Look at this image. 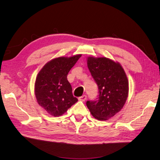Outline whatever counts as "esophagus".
Instances as JSON below:
<instances>
[{
  "instance_id": "obj_1",
  "label": "esophagus",
  "mask_w": 160,
  "mask_h": 160,
  "mask_svg": "<svg viewBox=\"0 0 160 160\" xmlns=\"http://www.w3.org/2000/svg\"><path fill=\"white\" fill-rule=\"evenodd\" d=\"M86 98H87V96L86 95H83V96L79 97L78 98V100L80 101H82V102H84L86 100Z\"/></svg>"
}]
</instances>
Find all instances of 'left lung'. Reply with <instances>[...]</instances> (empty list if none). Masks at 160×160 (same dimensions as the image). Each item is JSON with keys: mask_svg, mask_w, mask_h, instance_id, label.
<instances>
[{"mask_svg": "<svg viewBox=\"0 0 160 160\" xmlns=\"http://www.w3.org/2000/svg\"><path fill=\"white\" fill-rule=\"evenodd\" d=\"M90 73L98 87V98L86 106L96 119L104 121L119 112L128 96L129 83L120 63L106 57L87 58Z\"/></svg>", "mask_w": 160, "mask_h": 160, "instance_id": "8db88e82", "label": "left lung"}]
</instances>
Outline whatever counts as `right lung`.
<instances>
[{"label": "right lung", "instance_id": "obj_1", "mask_svg": "<svg viewBox=\"0 0 160 160\" xmlns=\"http://www.w3.org/2000/svg\"><path fill=\"white\" fill-rule=\"evenodd\" d=\"M81 56L56 58L38 72L34 84L35 96L38 104L50 115L60 116L78 102L72 95L67 75Z\"/></svg>", "mask_w": 160, "mask_h": 160}]
</instances>
